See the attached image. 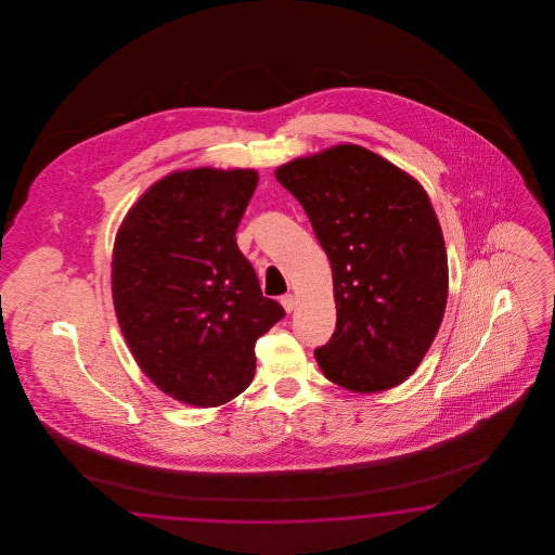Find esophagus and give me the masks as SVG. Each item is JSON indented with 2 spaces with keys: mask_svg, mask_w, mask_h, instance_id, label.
<instances>
[{
  "mask_svg": "<svg viewBox=\"0 0 555 555\" xmlns=\"http://www.w3.org/2000/svg\"><path fill=\"white\" fill-rule=\"evenodd\" d=\"M281 305L285 307L286 313H291L297 307V297L295 295H285V297H281Z\"/></svg>",
  "mask_w": 555,
  "mask_h": 555,
  "instance_id": "obj_1",
  "label": "esophagus"
}]
</instances>
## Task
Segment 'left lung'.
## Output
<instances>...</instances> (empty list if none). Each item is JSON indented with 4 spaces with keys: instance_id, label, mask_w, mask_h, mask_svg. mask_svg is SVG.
Wrapping results in <instances>:
<instances>
[{
    "instance_id": "8db88e82",
    "label": "left lung",
    "mask_w": 555,
    "mask_h": 555,
    "mask_svg": "<svg viewBox=\"0 0 555 555\" xmlns=\"http://www.w3.org/2000/svg\"><path fill=\"white\" fill-rule=\"evenodd\" d=\"M276 179L301 203L334 272L336 332L315 350L353 392L401 385L420 366L448 301V256L423 186L353 144L295 158Z\"/></svg>"
}]
</instances>
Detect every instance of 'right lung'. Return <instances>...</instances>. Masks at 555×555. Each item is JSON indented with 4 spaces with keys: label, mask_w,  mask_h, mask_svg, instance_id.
Instances as JSON below:
<instances>
[{
    "label": "right lung",
    "mask_w": 555,
    "mask_h": 555,
    "mask_svg": "<svg viewBox=\"0 0 555 555\" xmlns=\"http://www.w3.org/2000/svg\"><path fill=\"white\" fill-rule=\"evenodd\" d=\"M256 185L253 168L172 172L119 228L112 293L121 334L144 374L181 403L237 397L253 383L256 339L285 318L235 244Z\"/></svg>",
    "instance_id": "right-lung-1"
}]
</instances>
